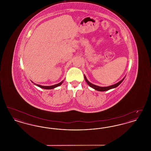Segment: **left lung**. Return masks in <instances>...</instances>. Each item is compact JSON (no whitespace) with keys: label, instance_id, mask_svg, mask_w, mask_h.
Listing matches in <instances>:
<instances>
[{"label":"left lung","instance_id":"1","mask_svg":"<svg viewBox=\"0 0 151 151\" xmlns=\"http://www.w3.org/2000/svg\"><path fill=\"white\" fill-rule=\"evenodd\" d=\"M125 77H126V76H125ZM125 77H124L120 81L118 82L117 83H116L115 84H113V85H111V86H110L102 87V86H96V85H94V84H92L91 83H90V82L87 80L86 75H84V79H85V80H86V83L88 84V86H91V88H93L94 89H95V90H96V91H100V92L107 91L108 90H110V89H111L115 88L116 87H117L119 85L121 84V83L123 81V80L124 79Z\"/></svg>","mask_w":151,"mask_h":151}]
</instances>
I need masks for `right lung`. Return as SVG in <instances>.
I'll return each instance as SVG.
<instances>
[{"mask_svg":"<svg viewBox=\"0 0 151 151\" xmlns=\"http://www.w3.org/2000/svg\"><path fill=\"white\" fill-rule=\"evenodd\" d=\"M63 81H64V80L62 81L60 83H58V84L53 85V86H41V85L37 84L36 83H34V84H35V86H38V87H40V88H42V89H54V88H56V87H57V86H60V85H62V84L63 83ZM32 82L33 83V81H32Z\"/></svg>","mask_w":151,"mask_h":151,"instance_id":"1","label":"right lung"}]
</instances>
